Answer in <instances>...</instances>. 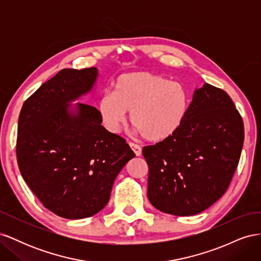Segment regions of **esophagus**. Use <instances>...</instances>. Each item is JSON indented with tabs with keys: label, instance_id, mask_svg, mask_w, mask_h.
Here are the masks:
<instances>
[{
	"label": "esophagus",
	"instance_id": "1",
	"mask_svg": "<svg viewBox=\"0 0 261 261\" xmlns=\"http://www.w3.org/2000/svg\"><path fill=\"white\" fill-rule=\"evenodd\" d=\"M129 147L132 148L134 153H135L137 156L141 154V147L139 145H136V144H134V143H129Z\"/></svg>",
	"mask_w": 261,
	"mask_h": 261
}]
</instances>
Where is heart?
Returning <instances> with one entry per match:
<instances>
[{
  "label": "heart",
  "mask_w": 261,
  "mask_h": 261,
  "mask_svg": "<svg viewBox=\"0 0 261 261\" xmlns=\"http://www.w3.org/2000/svg\"><path fill=\"white\" fill-rule=\"evenodd\" d=\"M114 91L102 94L98 110L106 128L120 129L126 111L137 130L150 141H162L178 130L189 108L188 92L178 83L147 70L118 76Z\"/></svg>",
  "instance_id": "heart-1"
}]
</instances>
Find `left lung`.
Segmentation results:
<instances>
[{"mask_svg": "<svg viewBox=\"0 0 261 261\" xmlns=\"http://www.w3.org/2000/svg\"><path fill=\"white\" fill-rule=\"evenodd\" d=\"M243 144L244 124L232 99L204 84L194 91L174 135L143 149L149 168V201L179 217L206 210L226 192Z\"/></svg>", "mask_w": 261, "mask_h": 261, "instance_id": "1", "label": "left lung"}]
</instances>
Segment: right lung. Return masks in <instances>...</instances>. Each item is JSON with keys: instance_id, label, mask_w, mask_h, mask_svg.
Segmentation results:
<instances>
[{"instance_id": "add662e5", "label": "right lung", "mask_w": 261, "mask_h": 261, "mask_svg": "<svg viewBox=\"0 0 261 261\" xmlns=\"http://www.w3.org/2000/svg\"><path fill=\"white\" fill-rule=\"evenodd\" d=\"M98 75L96 67L60 70L25 101L18 118L21 176L46 209L65 219L103 209L117 174L135 156L101 125L96 108L68 105L90 92Z\"/></svg>"}]
</instances>
